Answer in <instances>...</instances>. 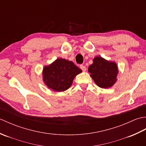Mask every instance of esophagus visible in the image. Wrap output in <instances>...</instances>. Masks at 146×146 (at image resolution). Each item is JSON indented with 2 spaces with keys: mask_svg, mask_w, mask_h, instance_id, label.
Listing matches in <instances>:
<instances>
[{
  "mask_svg": "<svg viewBox=\"0 0 146 146\" xmlns=\"http://www.w3.org/2000/svg\"><path fill=\"white\" fill-rule=\"evenodd\" d=\"M80 68H81V70H82L83 71H86V66H84V65H83V64H80Z\"/></svg>",
  "mask_w": 146,
  "mask_h": 146,
  "instance_id": "esophagus-1",
  "label": "esophagus"
}]
</instances>
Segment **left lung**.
Masks as SVG:
<instances>
[{
    "mask_svg": "<svg viewBox=\"0 0 146 146\" xmlns=\"http://www.w3.org/2000/svg\"><path fill=\"white\" fill-rule=\"evenodd\" d=\"M88 72L98 86L107 88L113 86L117 81L118 68L114 62L98 56L94 59V63L88 67Z\"/></svg>",
    "mask_w": 146,
    "mask_h": 146,
    "instance_id": "8db88e82",
    "label": "left lung"
}]
</instances>
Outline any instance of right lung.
Here are the masks:
<instances>
[{
	"mask_svg": "<svg viewBox=\"0 0 146 146\" xmlns=\"http://www.w3.org/2000/svg\"><path fill=\"white\" fill-rule=\"evenodd\" d=\"M81 72L82 70L73 62L59 58L44 68L43 80L52 90L63 92L70 87L74 78Z\"/></svg>",
	"mask_w": 146,
	"mask_h": 146,
	"instance_id": "right-lung-1",
	"label": "right lung"
}]
</instances>
